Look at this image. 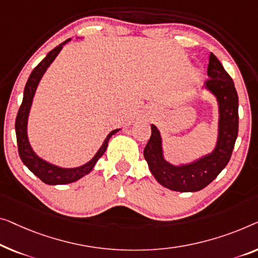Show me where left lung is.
<instances>
[{
  "label": "left lung",
  "mask_w": 258,
  "mask_h": 258,
  "mask_svg": "<svg viewBox=\"0 0 258 258\" xmlns=\"http://www.w3.org/2000/svg\"><path fill=\"white\" fill-rule=\"evenodd\" d=\"M206 87L217 96L220 107V124L217 148L210 155L185 167H174L163 160L160 133L152 125V136L144 149L154 177L167 189L179 192H195L209 185L220 174L232 156L239 132V97L234 82L220 61L210 54Z\"/></svg>",
  "instance_id": "8db88e82"
}]
</instances>
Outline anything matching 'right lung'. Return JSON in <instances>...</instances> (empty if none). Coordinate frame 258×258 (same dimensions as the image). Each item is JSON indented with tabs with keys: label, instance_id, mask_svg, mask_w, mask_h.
I'll return each mask as SVG.
<instances>
[{
	"label": "right lung",
	"instance_id": "obj_1",
	"mask_svg": "<svg viewBox=\"0 0 258 258\" xmlns=\"http://www.w3.org/2000/svg\"><path fill=\"white\" fill-rule=\"evenodd\" d=\"M64 43H66V41H64ZM64 43L56 46L55 48H53L52 51L49 52L39 63H38V66L33 69L32 73H31L28 82L25 84L23 102L21 106H19V110L16 117V122H15L19 157H21L23 163H24L38 178L43 180V182L46 184H49V185L73 183L75 182V180L80 179L81 177H83L84 175L89 174L96 164V162L98 161L99 157H101L106 151L107 142H109L111 136H113V134L118 131V130H114L109 134V136H107L104 144L102 145L101 148H99V151L94 156V159L84 164V166L74 168V169H62L45 162V161L39 159V157L33 153L32 149H31L29 140H28V136H26V124H28V116H29L30 107H31V103H32V98L34 96V91L37 89V86L38 83H39L41 76H43V74L49 64L52 63V61L55 59V56L57 55V53L61 51L62 45Z\"/></svg>",
	"mask_w": 258,
	"mask_h": 258
}]
</instances>
